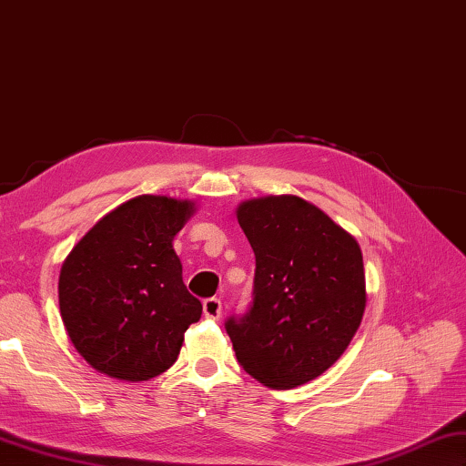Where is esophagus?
<instances>
[{"mask_svg":"<svg viewBox=\"0 0 466 466\" xmlns=\"http://www.w3.org/2000/svg\"><path fill=\"white\" fill-rule=\"evenodd\" d=\"M221 309H223V304L218 298H207V300L203 302V310H205L207 319H218V316H221Z\"/></svg>","mask_w":466,"mask_h":466,"instance_id":"1","label":"esophagus"}]
</instances>
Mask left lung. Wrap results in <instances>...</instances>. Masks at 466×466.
<instances>
[{"instance_id":"left-lung-1","label":"left lung","mask_w":466,"mask_h":466,"mask_svg":"<svg viewBox=\"0 0 466 466\" xmlns=\"http://www.w3.org/2000/svg\"><path fill=\"white\" fill-rule=\"evenodd\" d=\"M235 213L256 253V279L249 312L225 329L253 380L298 388L335 365L361 324V248L324 210L294 195L243 200Z\"/></svg>"}]
</instances>
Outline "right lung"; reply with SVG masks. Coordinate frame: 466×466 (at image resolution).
Masks as SVG:
<instances>
[{
  "mask_svg": "<svg viewBox=\"0 0 466 466\" xmlns=\"http://www.w3.org/2000/svg\"><path fill=\"white\" fill-rule=\"evenodd\" d=\"M195 213L188 198H129L99 218L63 261L60 316L93 370L147 381L178 359L203 304L182 282L172 241Z\"/></svg>",
  "mask_w": 466,
  "mask_h": 466,
  "instance_id": "add662e5",
  "label": "right lung"
}]
</instances>
